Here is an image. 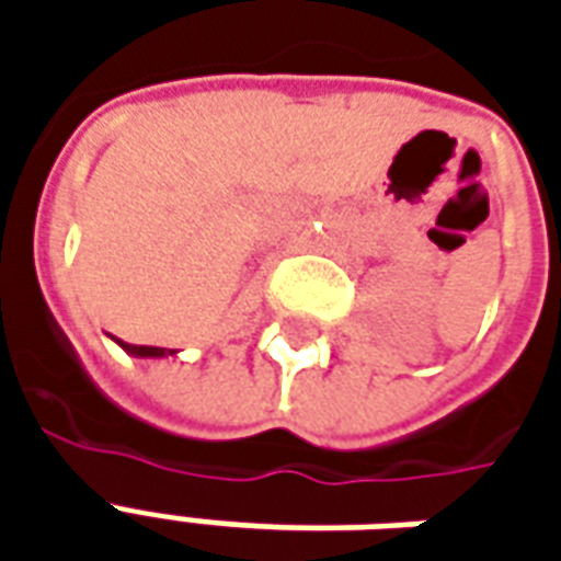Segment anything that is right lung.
<instances>
[{
  "label": "right lung",
  "mask_w": 561,
  "mask_h": 561,
  "mask_svg": "<svg viewBox=\"0 0 561 561\" xmlns=\"http://www.w3.org/2000/svg\"><path fill=\"white\" fill-rule=\"evenodd\" d=\"M119 345H123L128 354H135V357H164V354H173L171 348L164 352V348H156V345H131V342L123 340H119Z\"/></svg>",
  "instance_id": "1"
}]
</instances>
